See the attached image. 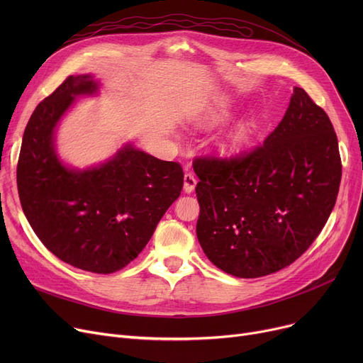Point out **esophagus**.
<instances>
[{
	"mask_svg": "<svg viewBox=\"0 0 363 363\" xmlns=\"http://www.w3.org/2000/svg\"><path fill=\"white\" fill-rule=\"evenodd\" d=\"M197 185V179L193 174H189V172H186V174L184 175V191L186 194H191L194 191V188Z\"/></svg>",
	"mask_w": 363,
	"mask_h": 363,
	"instance_id": "34e87169",
	"label": "esophagus"
}]
</instances>
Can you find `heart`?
I'll list each match as a JSON object with an SVG mask.
<instances>
[{"label":"heart","mask_w":363,"mask_h":363,"mask_svg":"<svg viewBox=\"0 0 363 363\" xmlns=\"http://www.w3.org/2000/svg\"><path fill=\"white\" fill-rule=\"evenodd\" d=\"M234 104L231 100H222L203 110L196 123L203 129H213L223 125L233 116ZM257 132V122L255 118H245L235 123L230 130L216 141L218 155L223 159H237L250 148Z\"/></svg>","instance_id":"b5f03b06"}]
</instances>
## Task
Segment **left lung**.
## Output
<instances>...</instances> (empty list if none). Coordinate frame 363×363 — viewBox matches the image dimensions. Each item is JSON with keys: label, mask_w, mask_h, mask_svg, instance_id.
Masks as SVG:
<instances>
[{"label": "left lung", "mask_w": 363, "mask_h": 363, "mask_svg": "<svg viewBox=\"0 0 363 363\" xmlns=\"http://www.w3.org/2000/svg\"><path fill=\"white\" fill-rule=\"evenodd\" d=\"M197 238L223 272L259 278L298 259L327 223L340 188L338 141L327 113L294 86L263 145L233 160L196 159Z\"/></svg>", "instance_id": "left-lung-1"}]
</instances>
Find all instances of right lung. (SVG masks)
Returning a JSON list of instances; mask_svg holds the SVG:
<instances>
[{
	"mask_svg": "<svg viewBox=\"0 0 363 363\" xmlns=\"http://www.w3.org/2000/svg\"><path fill=\"white\" fill-rule=\"evenodd\" d=\"M92 74L69 78L36 106L17 163V189L33 233L60 260L111 274L135 259L184 185L182 167L123 144L106 162L73 167L55 133L78 97H95Z\"/></svg>",
	"mask_w": 363,
	"mask_h": 363,
	"instance_id": "obj_1",
	"label": "right lung"
}]
</instances>
